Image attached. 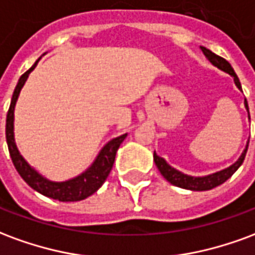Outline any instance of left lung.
Here are the masks:
<instances>
[{
    "mask_svg": "<svg viewBox=\"0 0 255 255\" xmlns=\"http://www.w3.org/2000/svg\"><path fill=\"white\" fill-rule=\"evenodd\" d=\"M201 50L203 52V54L208 57V60L210 63L213 64L214 67L220 68L221 71L224 72L230 73L231 76H234V80H235V84L238 86V89L242 90L241 82H239V78L236 76L235 71L234 68L231 67V64L225 60V58L220 57L217 54H214L213 52H210L209 49L206 47L201 46ZM245 105H246V109L249 111V105H247V101L245 100ZM250 116V115H249ZM247 147H249V143H247L246 149L245 151L242 153V155L239 157V160L236 161L235 164H232L230 168L227 169H223V171L216 172L213 175H209V176H203V177H194V176H188V175H184L182 172L176 171L175 168H172L171 165L166 164V161L164 158H161L158 155L155 154L154 151V162L158 171L161 172V175L165 177L168 182L176 186V187H182L186 188V190H192V191H206V190H212V188L217 187L220 184H223L225 180H228L236 171L238 168L243 164L245 161V157H246V151Z\"/></svg>",
    "mask_w": 255,
    "mask_h": 255,
    "instance_id": "left-lung-1",
    "label": "left lung"
}]
</instances>
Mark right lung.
Listing matches in <instances>:
<instances>
[{"label":"right lung","mask_w":255,"mask_h":255,"mask_svg":"<svg viewBox=\"0 0 255 255\" xmlns=\"http://www.w3.org/2000/svg\"><path fill=\"white\" fill-rule=\"evenodd\" d=\"M38 63V61H36ZM36 63L32 67L24 72L19 79V83L16 86V89L12 95L10 106H9L8 115H6V128H5V135H6V143H8L9 154L12 158L16 171L19 172V175L23 177L31 188H34L35 191L41 192L45 197L57 199L61 202H75V201H82L90 197L91 194H94L98 188L104 184L106 177L109 176L112 171V166L115 162L117 149L120 147L123 140L126 139L127 133H124L119 138L112 139L109 143L106 144L104 149L101 150V153L94 161V164L90 166L87 171L82 173L80 176L71 179L68 182L63 183H53L49 182L46 179H43L41 175H38L32 168H31L25 160L20 155L19 150L16 147L13 138V112L16 101L20 94V90L24 86L25 80L28 78L30 72L35 68Z\"/></svg>","instance_id":"add662e5"}]
</instances>
